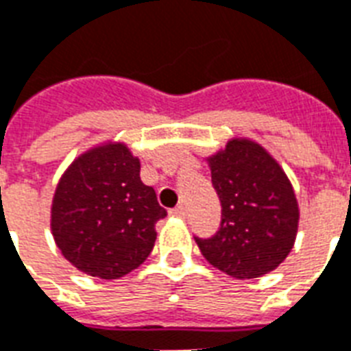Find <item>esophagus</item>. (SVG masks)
<instances>
[{"label": "esophagus", "mask_w": 351, "mask_h": 351, "mask_svg": "<svg viewBox=\"0 0 351 351\" xmlns=\"http://www.w3.org/2000/svg\"><path fill=\"white\" fill-rule=\"evenodd\" d=\"M172 216H176V218H184L186 216V208L183 205H178L176 208H172Z\"/></svg>", "instance_id": "obj_1"}]
</instances>
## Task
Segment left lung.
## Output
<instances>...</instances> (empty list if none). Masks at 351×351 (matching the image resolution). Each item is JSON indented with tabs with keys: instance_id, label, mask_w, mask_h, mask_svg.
Returning a JSON list of instances; mask_svg holds the SVG:
<instances>
[{
	"instance_id": "left-lung-1",
	"label": "left lung",
	"mask_w": 351,
	"mask_h": 351,
	"mask_svg": "<svg viewBox=\"0 0 351 351\" xmlns=\"http://www.w3.org/2000/svg\"><path fill=\"white\" fill-rule=\"evenodd\" d=\"M205 161L221 201V227L208 240L195 238L201 254L238 280L274 271L291 252L300 219L284 168L247 137L229 138Z\"/></svg>"
}]
</instances>
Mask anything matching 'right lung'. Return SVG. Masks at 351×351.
Returning a JSON list of instances; mask_svg holds the SVG:
<instances>
[{
	"label": "right lung",
	"mask_w": 351,
	"mask_h": 351,
	"mask_svg": "<svg viewBox=\"0 0 351 351\" xmlns=\"http://www.w3.org/2000/svg\"><path fill=\"white\" fill-rule=\"evenodd\" d=\"M167 216L141 181V161L122 141H104L65 168L51 203V232L67 262L102 280L121 278L154 249Z\"/></svg>",
	"instance_id": "1"
}]
</instances>
